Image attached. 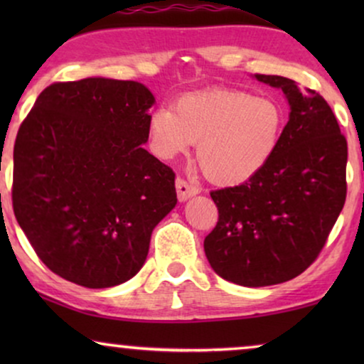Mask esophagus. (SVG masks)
<instances>
[{
  "instance_id": "34e87169",
  "label": "esophagus",
  "mask_w": 364,
  "mask_h": 364,
  "mask_svg": "<svg viewBox=\"0 0 364 364\" xmlns=\"http://www.w3.org/2000/svg\"><path fill=\"white\" fill-rule=\"evenodd\" d=\"M176 188H177V197L181 202H186L187 198H191L198 193V188L196 186H191V183L182 177L176 178Z\"/></svg>"
}]
</instances>
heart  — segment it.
<instances>
[{"label":"heart","instance_id":"1","mask_svg":"<svg viewBox=\"0 0 364 364\" xmlns=\"http://www.w3.org/2000/svg\"><path fill=\"white\" fill-rule=\"evenodd\" d=\"M285 129V109L272 96L237 89L183 94L173 109L149 119V141L157 157L172 161L197 142V161L208 181L237 186L270 162Z\"/></svg>","mask_w":364,"mask_h":364}]
</instances>
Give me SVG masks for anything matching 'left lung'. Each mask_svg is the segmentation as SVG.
Wrapping results in <instances>:
<instances>
[{"instance_id":"8db88e82","label":"left lung","mask_w":364,"mask_h":364,"mask_svg":"<svg viewBox=\"0 0 364 364\" xmlns=\"http://www.w3.org/2000/svg\"><path fill=\"white\" fill-rule=\"evenodd\" d=\"M282 89L290 117L270 162L242 186L212 191L218 222L203 240L218 277L268 287L306 270L346 200L348 144L320 94L282 76L255 74Z\"/></svg>"}]
</instances>
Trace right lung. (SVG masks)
Masks as SVG:
<instances>
[{"mask_svg":"<svg viewBox=\"0 0 364 364\" xmlns=\"http://www.w3.org/2000/svg\"><path fill=\"white\" fill-rule=\"evenodd\" d=\"M141 82H54L14 142L13 208L49 270L86 288L131 280L152 230L176 207V173L144 149L149 109Z\"/></svg>","mask_w":364,"mask_h":364,"instance_id":"1","label":"right lung"}]
</instances>
